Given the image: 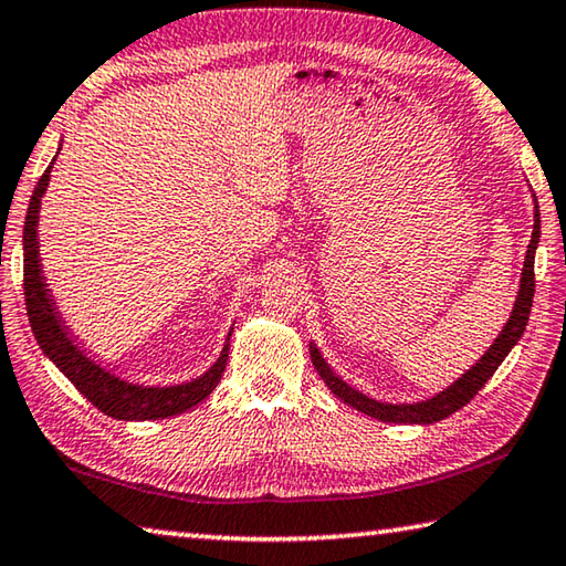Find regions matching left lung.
<instances>
[{
	"mask_svg": "<svg viewBox=\"0 0 566 566\" xmlns=\"http://www.w3.org/2000/svg\"><path fill=\"white\" fill-rule=\"evenodd\" d=\"M539 237H542V219H539V203H536V196H534V231H532V241H528L526 247V259L522 269V280H518L514 307L509 312L504 329L499 332V337L489 345L486 353H483L459 380L448 385V388L438 390L436 396L416 400V402H385L367 396V392L357 390L355 385H349L347 380L339 378L325 357H322L319 347L315 343H310L312 365H315L319 378L325 380L327 388L335 392L339 400L347 402V406H353L355 410L365 412V416L382 420V423L428 426L448 418L455 410H461L465 402H471V398L491 380V375L499 370V365L506 360V355L514 349V345L524 335L528 315H532V302H534V254H536V247H539Z\"/></svg>",
	"mask_w": 566,
	"mask_h": 566,
	"instance_id": "obj_1",
	"label": "left lung"
}]
</instances>
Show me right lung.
<instances>
[{
	"label": "right lung",
	"instance_id": "obj_1",
	"mask_svg": "<svg viewBox=\"0 0 566 566\" xmlns=\"http://www.w3.org/2000/svg\"><path fill=\"white\" fill-rule=\"evenodd\" d=\"M55 158H52V164L42 174L38 186H34L22 231L24 300L34 339H38V345L42 347L44 357H50V363L55 365L97 410H103L105 416H111L115 420H164L181 416V412L196 408L199 402L209 398L213 388L219 385L223 370H227L229 339L234 327H229L227 343H223L217 363H213L203 375H199V378L186 382H133L125 380L118 373L107 370L101 360H95V357L80 345L77 335L70 329L65 317L60 315V307L55 297H52V290L48 284V276H44L40 259V209L44 191H48L50 186V174L52 166H55Z\"/></svg>",
	"mask_w": 566,
	"mask_h": 566
}]
</instances>
